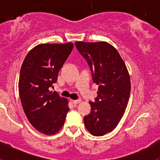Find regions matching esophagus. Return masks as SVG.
I'll return each instance as SVG.
<instances>
[{"label":"esophagus","instance_id":"obj_1","mask_svg":"<svg viewBox=\"0 0 160 160\" xmlns=\"http://www.w3.org/2000/svg\"><path fill=\"white\" fill-rule=\"evenodd\" d=\"M70 102L73 103V105H78V103L81 102V100L78 99V100H73V99H70Z\"/></svg>","mask_w":160,"mask_h":160}]
</instances>
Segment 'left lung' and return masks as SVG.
I'll return each instance as SVG.
<instances>
[{
    "label": "left lung",
    "instance_id": "obj_1",
    "mask_svg": "<svg viewBox=\"0 0 160 160\" xmlns=\"http://www.w3.org/2000/svg\"><path fill=\"white\" fill-rule=\"evenodd\" d=\"M79 53L87 61L93 81L98 85L91 112L84 118L85 127L94 136H102L118 126L125 113L131 93L128 68L117 49L106 42H76Z\"/></svg>",
    "mask_w": 160,
    "mask_h": 160
}]
</instances>
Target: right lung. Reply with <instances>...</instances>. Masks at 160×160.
<instances>
[{
	"mask_svg": "<svg viewBox=\"0 0 160 160\" xmlns=\"http://www.w3.org/2000/svg\"><path fill=\"white\" fill-rule=\"evenodd\" d=\"M73 48L72 42L39 44L22 63L18 82L22 107L32 127L44 135L58 132L70 111L67 98L49 89Z\"/></svg>",
	"mask_w": 160,
	"mask_h": 160,
	"instance_id": "right-lung-1",
	"label": "right lung"
}]
</instances>
